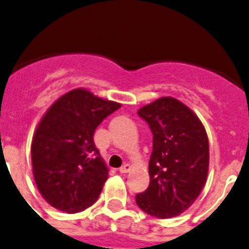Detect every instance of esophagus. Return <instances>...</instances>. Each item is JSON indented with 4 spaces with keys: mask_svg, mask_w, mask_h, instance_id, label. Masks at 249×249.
Wrapping results in <instances>:
<instances>
[{
    "mask_svg": "<svg viewBox=\"0 0 249 249\" xmlns=\"http://www.w3.org/2000/svg\"><path fill=\"white\" fill-rule=\"evenodd\" d=\"M130 169H131V166H130V164H127V163H125V164H123L122 167H120L119 172H120V173H127V172H130Z\"/></svg>",
    "mask_w": 249,
    "mask_h": 249,
    "instance_id": "obj_1",
    "label": "esophagus"
}]
</instances>
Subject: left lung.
Instances as JSON below:
<instances>
[{"label":"left lung","instance_id":"1","mask_svg":"<svg viewBox=\"0 0 249 249\" xmlns=\"http://www.w3.org/2000/svg\"><path fill=\"white\" fill-rule=\"evenodd\" d=\"M153 135L150 184L135 196L139 208L169 219L192 206L205 185L209 140L199 118L187 106L163 97L138 111Z\"/></svg>","mask_w":249,"mask_h":249}]
</instances>
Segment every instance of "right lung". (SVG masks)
I'll list each match as a JSON object with an SVG mask.
<instances>
[{
	"label": "right lung",
	"instance_id": "right-lung-1",
	"mask_svg": "<svg viewBox=\"0 0 249 249\" xmlns=\"http://www.w3.org/2000/svg\"><path fill=\"white\" fill-rule=\"evenodd\" d=\"M120 107L77 88L46 111L32 142V164L36 187L51 206L73 213L96 203L108 179V167L93 135Z\"/></svg>",
	"mask_w": 249,
	"mask_h": 249
}]
</instances>
